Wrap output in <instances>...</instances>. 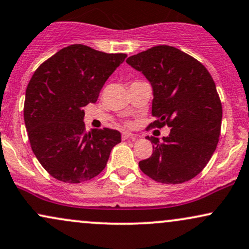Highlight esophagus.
<instances>
[{
  "instance_id": "1",
  "label": "esophagus",
  "mask_w": 249,
  "mask_h": 249,
  "mask_svg": "<svg viewBox=\"0 0 249 249\" xmlns=\"http://www.w3.org/2000/svg\"><path fill=\"white\" fill-rule=\"evenodd\" d=\"M128 138H132V139H136V137H134V134L130 133V132H123L122 133V139L123 140H126Z\"/></svg>"
}]
</instances>
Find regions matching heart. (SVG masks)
Segmentation results:
<instances>
[{
	"instance_id": "b5f03b06",
	"label": "heart",
	"mask_w": 249,
	"mask_h": 249,
	"mask_svg": "<svg viewBox=\"0 0 249 249\" xmlns=\"http://www.w3.org/2000/svg\"><path fill=\"white\" fill-rule=\"evenodd\" d=\"M126 125L128 126V125H130V123H126Z\"/></svg>"
}]
</instances>
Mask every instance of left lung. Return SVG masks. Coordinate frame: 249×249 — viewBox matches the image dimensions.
Returning a JSON list of instances; mask_svg holds the SVG:
<instances>
[{"label":"left lung","instance_id":"obj_1","mask_svg":"<svg viewBox=\"0 0 249 249\" xmlns=\"http://www.w3.org/2000/svg\"><path fill=\"white\" fill-rule=\"evenodd\" d=\"M142 71L153 88L148 128L170 127L162 142L147 137L153 153L139 162L154 181L178 184L204 169L215 151L223 107L215 83L205 66L176 47L159 45L126 60Z\"/></svg>","mask_w":249,"mask_h":249}]
</instances>
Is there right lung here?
<instances>
[{
  "instance_id": "obj_1",
  "label": "right lung",
  "mask_w": 249,
  "mask_h": 249,
  "mask_svg": "<svg viewBox=\"0 0 249 249\" xmlns=\"http://www.w3.org/2000/svg\"><path fill=\"white\" fill-rule=\"evenodd\" d=\"M126 56L74 44L36 70L26 88L24 122L32 152L54 178L82 183L106 168L121 133L107 127L87 132L83 107L96 103L106 81Z\"/></svg>"
}]
</instances>
